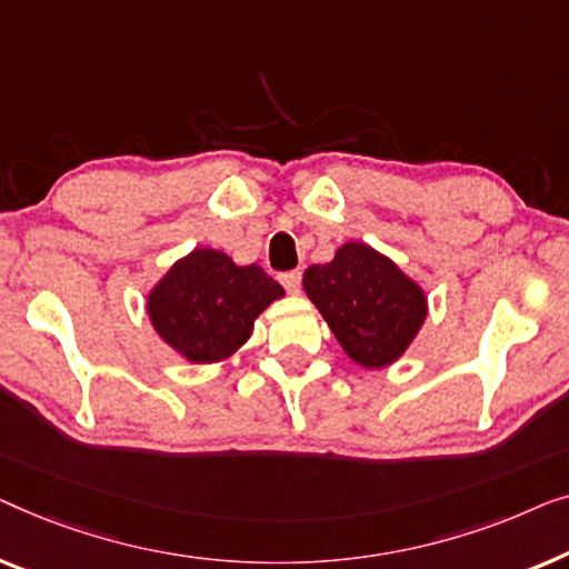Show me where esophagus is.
<instances>
[{
  "mask_svg": "<svg viewBox=\"0 0 569 569\" xmlns=\"http://www.w3.org/2000/svg\"><path fill=\"white\" fill-rule=\"evenodd\" d=\"M278 281L283 283V288H286L288 293H299L301 273H299V270H288V273H281V278H278Z\"/></svg>",
  "mask_w": 569,
  "mask_h": 569,
  "instance_id": "esophagus-1",
  "label": "esophagus"
}]
</instances>
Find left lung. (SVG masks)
Segmentation results:
<instances>
[{
	"label": "left lung",
	"mask_w": 569,
	"mask_h": 569,
	"mask_svg": "<svg viewBox=\"0 0 569 569\" xmlns=\"http://www.w3.org/2000/svg\"><path fill=\"white\" fill-rule=\"evenodd\" d=\"M303 291L363 368L399 361L428 317L426 291L363 242H346L330 262L307 268Z\"/></svg>",
	"instance_id": "left-lung-1"
}]
</instances>
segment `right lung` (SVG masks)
<instances>
[{"label": "right lung", "mask_w": 569, "mask_h": 569, "mask_svg": "<svg viewBox=\"0 0 569 569\" xmlns=\"http://www.w3.org/2000/svg\"><path fill=\"white\" fill-rule=\"evenodd\" d=\"M283 288L260 266H237L227 252L196 247L147 296L159 338L193 363H219L250 340L254 319Z\"/></svg>", "instance_id": "add662e5"}]
</instances>
